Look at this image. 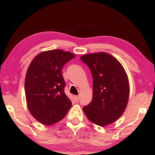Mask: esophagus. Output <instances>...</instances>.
<instances>
[{"label": "esophagus", "mask_w": 155, "mask_h": 155, "mask_svg": "<svg viewBox=\"0 0 155 155\" xmlns=\"http://www.w3.org/2000/svg\"><path fill=\"white\" fill-rule=\"evenodd\" d=\"M74 99H75V101H79V97H78V96H75V97H74Z\"/></svg>", "instance_id": "obj_1"}]
</instances>
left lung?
<instances>
[{
	"label": "left lung",
	"mask_w": 155,
	"mask_h": 155,
	"mask_svg": "<svg viewBox=\"0 0 155 155\" xmlns=\"http://www.w3.org/2000/svg\"><path fill=\"white\" fill-rule=\"evenodd\" d=\"M81 61L90 68L93 78L92 101L83 107L93 124L105 126L124 114L129 98V82L124 67L107 53L84 54Z\"/></svg>",
	"instance_id": "obj_1"
}]
</instances>
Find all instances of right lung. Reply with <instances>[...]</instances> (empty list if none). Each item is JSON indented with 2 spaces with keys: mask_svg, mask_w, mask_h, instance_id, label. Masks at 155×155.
<instances>
[{
  "mask_svg": "<svg viewBox=\"0 0 155 155\" xmlns=\"http://www.w3.org/2000/svg\"><path fill=\"white\" fill-rule=\"evenodd\" d=\"M75 56L61 49L46 51L36 56L29 65L25 82L27 107L33 117L46 126L60 121L71 109L61 71Z\"/></svg>",
  "mask_w": 155,
  "mask_h": 155,
  "instance_id": "1",
  "label": "right lung"
}]
</instances>
